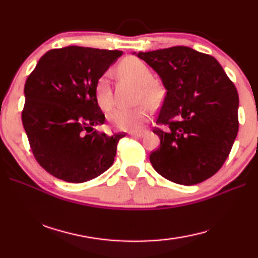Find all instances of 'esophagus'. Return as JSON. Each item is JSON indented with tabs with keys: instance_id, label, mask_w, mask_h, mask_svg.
Segmentation results:
<instances>
[{
	"instance_id": "34e87169",
	"label": "esophagus",
	"mask_w": 258,
	"mask_h": 258,
	"mask_svg": "<svg viewBox=\"0 0 258 258\" xmlns=\"http://www.w3.org/2000/svg\"><path fill=\"white\" fill-rule=\"evenodd\" d=\"M131 137H135V138H142L143 135L146 134V131H132V132H128Z\"/></svg>"
}]
</instances>
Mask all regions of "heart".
<instances>
[{
    "label": "heart",
    "mask_w": 258,
    "mask_h": 258,
    "mask_svg": "<svg viewBox=\"0 0 258 258\" xmlns=\"http://www.w3.org/2000/svg\"><path fill=\"white\" fill-rule=\"evenodd\" d=\"M121 76L134 82L140 86V99L150 103H155L159 98V89L152 82V73L150 68L138 58H126L118 66ZM95 98L99 107L103 111H109L113 107V97L110 87L109 75L104 74L99 78L95 86ZM150 108L147 104H141L133 109H116L109 116V121L113 127L121 131H134L149 119Z\"/></svg>",
    "instance_id": "heart-1"
}]
</instances>
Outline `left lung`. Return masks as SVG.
I'll list each match as a JSON object with an SVG mask.
<instances>
[{"label": "left lung", "mask_w": 258, "mask_h": 258, "mask_svg": "<svg viewBox=\"0 0 258 258\" xmlns=\"http://www.w3.org/2000/svg\"><path fill=\"white\" fill-rule=\"evenodd\" d=\"M135 54L158 74L166 95L155 128L160 146L150 163L161 176L194 185L224 164L238 134L237 89L218 61L187 46Z\"/></svg>", "instance_id": "8db88e82"}]
</instances>
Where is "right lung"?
I'll use <instances>...</instances> for the list:
<instances>
[{"label":"right lung","instance_id":"obj_1","mask_svg":"<svg viewBox=\"0 0 258 258\" xmlns=\"http://www.w3.org/2000/svg\"><path fill=\"white\" fill-rule=\"evenodd\" d=\"M121 54L83 46L50 50L28 76L21 118L34 157L51 175L83 183L112 165L126 134L94 130L104 123L95 86Z\"/></svg>","mask_w":258,"mask_h":258}]
</instances>
